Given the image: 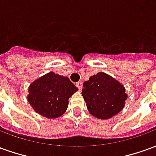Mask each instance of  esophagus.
<instances>
[{"instance_id":"1","label":"esophagus","mask_w":156,"mask_h":156,"mask_svg":"<svg viewBox=\"0 0 156 156\" xmlns=\"http://www.w3.org/2000/svg\"><path fill=\"white\" fill-rule=\"evenodd\" d=\"M76 86L78 87L79 90H81V89H82V86H83V82L79 81V82H78V83H76Z\"/></svg>"}]
</instances>
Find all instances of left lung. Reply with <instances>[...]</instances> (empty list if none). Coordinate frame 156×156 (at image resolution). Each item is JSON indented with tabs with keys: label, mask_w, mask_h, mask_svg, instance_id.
<instances>
[{
	"label": "left lung",
	"mask_w": 156,
	"mask_h": 156,
	"mask_svg": "<svg viewBox=\"0 0 156 156\" xmlns=\"http://www.w3.org/2000/svg\"><path fill=\"white\" fill-rule=\"evenodd\" d=\"M82 95L89 113L100 119H108L120 112L128 96L119 82L105 73H98L83 83Z\"/></svg>",
	"instance_id": "8db88e82"
}]
</instances>
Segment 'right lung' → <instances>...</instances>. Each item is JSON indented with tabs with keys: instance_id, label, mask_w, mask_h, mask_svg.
<instances>
[{
	"instance_id": "1",
	"label": "right lung",
	"mask_w": 156,
	"mask_h": 156,
	"mask_svg": "<svg viewBox=\"0 0 156 156\" xmlns=\"http://www.w3.org/2000/svg\"><path fill=\"white\" fill-rule=\"evenodd\" d=\"M78 90L68 77L50 72L31 83L27 100L37 114L55 119L66 112L68 98Z\"/></svg>"
}]
</instances>
